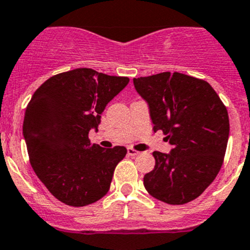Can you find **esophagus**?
<instances>
[{"mask_svg":"<svg viewBox=\"0 0 250 250\" xmlns=\"http://www.w3.org/2000/svg\"><path fill=\"white\" fill-rule=\"evenodd\" d=\"M127 152H128V155H130V156H135V155H139V151H138V150H135V149H133V147H128Z\"/></svg>","mask_w":250,"mask_h":250,"instance_id":"1","label":"esophagus"}]
</instances>
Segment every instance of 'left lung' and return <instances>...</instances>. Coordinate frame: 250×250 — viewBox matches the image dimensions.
I'll use <instances>...</instances> for the list:
<instances>
[{
  "label": "left lung",
  "mask_w": 250,
  "mask_h": 250,
  "mask_svg": "<svg viewBox=\"0 0 250 250\" xmlns=\"http://www.w3.org/2000/svg\"><path fill=\"white\" fill-rule=\"evenodd\" d=\"M149 106L154 132L162 130L169 154L154 151L155 167L144 176L150 195L171 205L199 197L224 162L229 134L226 106L208 82L178 72L133 79Z\"/></svg>",
  "instance_id": "left-lung-1"
}]
</instances>
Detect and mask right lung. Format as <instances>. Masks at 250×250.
Listing matches in <instances>:
<instances>
[{
    "instance_id": "add662e5",
    "label": "right lung",
    "mask_w": 250,
    "mask_h": 250,
    "mask_svg": "<svg viewBox=\"0 0 250 250\" xmlns=\"http://www.w3.org/2000/svg\"><path fill=\"white\" fill-rule=\"evenodd\" d=\"M129 83L127 77L77 68L41 84L25 110L23 135L29 160L48 192L69 207H85L106 195L125 146L91 144L106 105Z\"/></svg>"
}]
</instances>
